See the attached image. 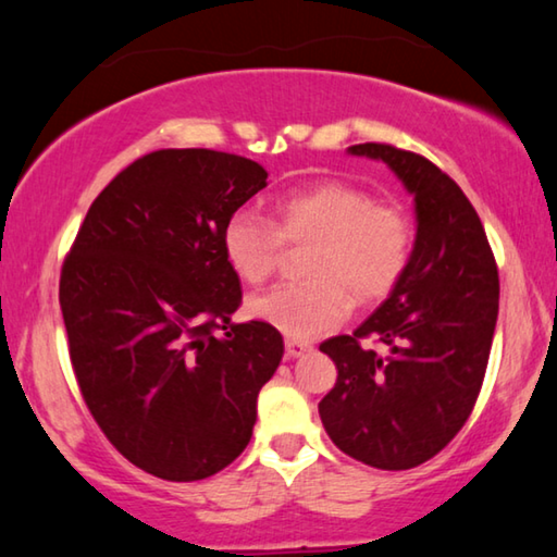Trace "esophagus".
<instances>
[{"instance_id": "esophagus-1", "label": "esophagus", "mask_w": 557, "mask_h": 557, "mask_svg": "<svg viewBox=\"0 0 557 557\" xmlns=\"http://www.w3.org/2000/svg\"><path fill=\"white\" fill-rule=\"evenodd\" d=\"M307 351H312V346H309L307 342H297V338H287V342H285L287 358H299V356H305Z\"/></svg>"}]
</instances>
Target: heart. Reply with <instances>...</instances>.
Listing matches in <instances>:
<instances>
[{"label":"heart","mask_w":557,"mask_h":557,"mask_svg":"<svg viewBox=\"0 0 557 557\" xmlns=\"http://www.w3.org/2000/svg\"><path fill=\"white\" fill-rule=\"evenodd\" d=\"M285 243H309V280L262 292L248 309L287 338L309 342L342 322L348 295L361 305L391 295L410 265L414 225L400 203L326 178L280 196L272 221L248 209L231 213L221 233L225 262L248 285L277 270Z\"/></svg>","instance_id":"1"}]
</instances>
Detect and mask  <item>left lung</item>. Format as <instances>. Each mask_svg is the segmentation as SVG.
<instances>
[{
  "label": "left lung",
  "instance_id": "8db88e82",
  "mask_svg": "<svg viewBox=\"0 0 557 557\" xmlns=\"http://www.w3.org/2000/svg\"><path fill=\"white\" fill-rule=\"evenodd\" d=\"M348 152L393 169L414 196L418 233L391 297L351 336L319 346L338 371L319 414L344 455L412 469L445 449L474 410L498 317V270L474 206L440 166L381 143ZM363 337L384 348L363 347Z\"/></svg>",
  "mask_w": 557,
  "mask_h": 557
}]
</instances>
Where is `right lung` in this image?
Instances as JSON below:
<instances>
[{
    "instance_id": "add662e5",
    "label": "right lung",
    "mask_w": 557,
    "mask_h": 557,
    "mask_svg": "<svg viewBox=\"0 0 557 557\" xmlns=\"http://www.w3.org/2000/svg\"><path fill=\"white\" fill-rule=\"evenodd\" d=\"M265 178L215 149L149 152L102 188L63 260L83 400L122 457L166 482H199L248 447L285 354L277 329L231 322L243 292L221 245Z\"/></svg>"
}]
</instances>
